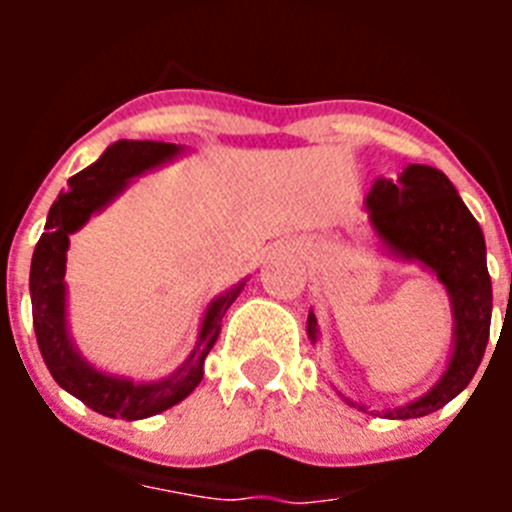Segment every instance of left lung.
<instances>
[{"instance_id": "obj_1", "label": "left lung", "mask_w": 512, "mask_h": 512, "mask_svg": "<svg viewBox=\"0 0 512 512\" xmlns=\"http://www.w3.org/2000/svg\"><path fill=\"white\" fill-rule=\"evenodd\" d=\"M364 205L379 251L402 264H418L443 284L451 302L454 338L446 369L425 395L384 408L382 413L341 397L361 413L390 420L423 418L467 390L485 356L492 320L485 235L449 176L433 166H405L395 182L379 176ZM307 338L312 343L320 338L318 318L312 310L307 315Z\"/></svg>"}]
</instances>
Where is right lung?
<instances>
[{
    "label": "right lung",
    "instance_id": "obj_1",
    "mask_svg": "<svg viewBox=\"0 0 512 512\" xmlns=\"http://www.w3.org/2000/svg\"><path fill=\"white\" fill-rule=\"evenodd\" d=\"M187 148L161 140H117L107 151L69 179V192L58 194L48 210L45 230L30 264V302L33 328L45 366L58 387L81 400L94 413L107 418L143 420L174 408L194 392L205 377V359L220 336L228 307L238 300L248 277L212 297L202 315L200 333L192 354L169 377L156 382H133L122 374H110L81 354L69 328V289H66V251L69 235L115 202L138 176L166 166L184 156Z\"/></svg>",
    "mask_w": 512,
    "mask_h": 512
}]
</instances>
